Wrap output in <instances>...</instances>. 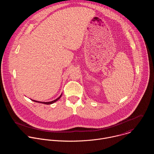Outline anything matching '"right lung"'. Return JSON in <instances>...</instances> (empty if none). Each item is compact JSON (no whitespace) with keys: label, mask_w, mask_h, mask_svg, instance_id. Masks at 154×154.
<instances>
[{"label":"right lung","mask_w":154,"mask_h":154,"mask_svg":"<svg viewBox=\"0 0 154 154\" xmlns=\"http://www.w3.org/2000/svg\"><path fill=\"white\" fill-rule=\"evenodd\" d=\"M61 95H62V94L57 98V99H56L55 100H52V101H51V102H40V101H37V100H32V99H31L32 101H33V102H38V103H44V104H46V105H49V104H52V103H54V102H57L58 99H60V98L61 97Z\"/></svg>","instance_id":"add662e5"}]
</instances>
